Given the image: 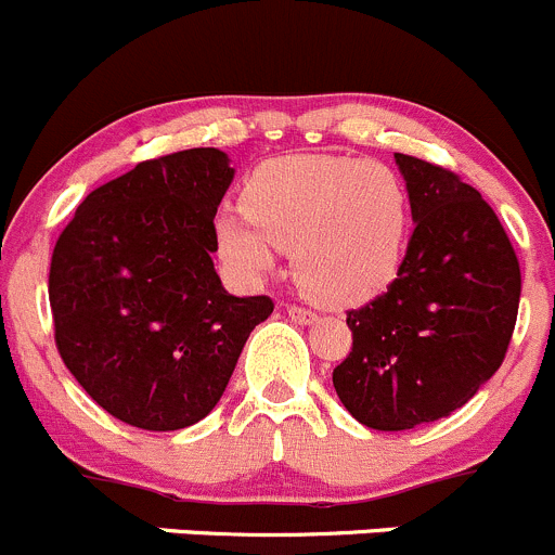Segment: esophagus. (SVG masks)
<instances>
[{"label": "esophagus", "mask_w": 555, "mask_h": 555, "mask_svg": "<svg viewBox=\"0 0 555 555\" xmlns=\"http://www.w3.org/2000/svg\"><path fill=\"white\" fill-rule=\"evenodd\" d=\"M287 314H289V318H293L295 323H298V325H309V323H314V320H318V314H314L312 309L295 307V304H289V307H287Z\"/></svg>", "instance_id": "1"}]
</instances>
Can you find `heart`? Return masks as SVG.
Listing matches in <instances>:
<instances>
[{
	"label": "heart",
	"mask_w": 555,
	"mask_h": 555,
	"mask_svg": "<svg viewBox=\"0 0 555 555\" xmlns=\"http://www.w3.org/2000/svg\"><path fill=\"white\" fill-rule=\"evenodd\" d=\"M243 214L221 210L214 235L246 279L273 271V248L293 254L295 282L328 307L375 298L402 268L411 205L383 160L295 153L266 160L243 185Z\"/></svg>",
	"instance_id": "1"
}]
</instances>
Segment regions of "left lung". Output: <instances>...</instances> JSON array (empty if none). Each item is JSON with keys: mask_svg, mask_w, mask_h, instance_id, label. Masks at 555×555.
Masks as SVG:
<instances>
[{"mask_svg": "<svg viewBox=\"0 0 555 555\" xmlns=\"http://www.w3.org/2000/svg\"><path fill=\"white\" fill-rule=\"evenodd\" d=\"M413 235L383 295L348 312L353 350L334 370L341 405L397 433L463 408L504 361L520 266L493 207L443 167L395 153Z\"/></svg>", "mask_w": 555, "mask_h": 555, "instance_id": "obj_1", "label": "left lung"}]
</instances>
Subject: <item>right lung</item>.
Listing matches in <instances>:
<instances>
[{
	"label": "right lung",
	"instance_id": "add662e5",
	"mask_svg": "<svg viewBox=\"0 0 555 555\" xmlns=\"http://www.w3.org/2000/svg\"><path fill=\"white\" fill-rule=\"evenodd\" d=\"M235 169L216 147L142 160L87 194L49 273L54 339L114 418L153 433L205 418L268 295L237 298L214 268V219Z\"/></svg>",
	"mask_w": 555,
	"mask_h": 555
}]
</instances>
